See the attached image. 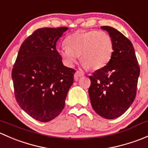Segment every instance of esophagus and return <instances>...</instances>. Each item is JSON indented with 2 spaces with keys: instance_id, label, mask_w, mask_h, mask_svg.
Listing matches in <instances>:
<instances>
[{
  "instance_id": "34e87169",
  "label": "esophagus",
  "mask_w": 148,
  "mask_h": 148,
  "mask_svg": "<svg viewBox=\"0 0 148 148\" xmlns=\"http://www.w3.org/2000/svg\"><path fill=\"white\" fill-rule=\"evenodd\" d=\"M84 75V74L83 71H76L75 74H74V80H75V81H78L80 77H83Z\"/></svg>"
}]
</instances>
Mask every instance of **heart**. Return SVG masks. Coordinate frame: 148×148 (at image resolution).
I'll return each mask as SVG.
<instances>
[{
    "label": "heart",
    "instance_id": "b5f03b06",
    "mask_svg": "<svg viewBox=\"0 0 148 148\" xmlns=\"http://www.w3.org/2000/svg\"><path fill=\"white\" fill-rule=\"evenodd\" d=\"M65 44L59 52L66 64L72 66L79 55L83 65L92 70L105 66L114 51L111 36L102 31H76L66 37Z\"/></svg>",
    "mask_w": 148,
    "mask_h": 148
}]
</instances>
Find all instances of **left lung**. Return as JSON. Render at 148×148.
<instances>
[{"label":"left lung","instance_id":"1","mask_svg":"<svg viewBox=\"0 0 148 148\" xmlns=\"http://www.w3.org/2000/svg\"><path fill=\"white\" fill-rule=\"evenodd\" d=\"M111 36L114 51L111 60L92 76L89 96L97 114L108 120L117 118L135 100L140 66L131 41L110 26H101Z\"/></svg>","mask_w":148,"mask_h":148}]
</instances>
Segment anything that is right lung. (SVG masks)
Instances as JSON below:
<instances>
[{
    "label": "right lung",
    "instance_id": "1",
    "mask_svg": "<svg viewBox=\"0 0 148 148\" xmlns=\"http://www.w3.org/2000/svg\"><path fill=\"white\" fill-rule=\"evenodd\" d=\"M67 30V27L36 30L21 46L12 69L18 104L39 122H49L62 112L74 82L76 71L63 64L56 48Z\"/></svg>",
    "mask_w": 148,
    "mask_h": 148
}]
</instances>
